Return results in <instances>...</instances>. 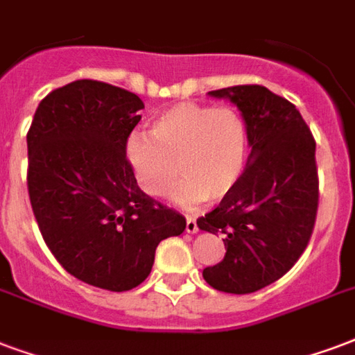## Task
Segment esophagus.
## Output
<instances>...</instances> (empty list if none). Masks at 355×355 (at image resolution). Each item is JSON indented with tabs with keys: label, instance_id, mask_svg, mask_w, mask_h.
I'll return each mask as SVG.
<instances>
[{
	"label": "esophagus",
	"instance_id": "1",
	"mask_svg": "<svg viewBox=\"0 0 355 355\" xmlns=\"http://www.w3.org/2000/svg\"><path fill=\"white\" fill-rule=\"evenodd\" d=\"M185 230H187L189 234L198 232V223H196V218L191 217V215H187V225H185Z\"/></svg>",
	"mask_w": 355,
	"mask_h": 355
}]
</instances>
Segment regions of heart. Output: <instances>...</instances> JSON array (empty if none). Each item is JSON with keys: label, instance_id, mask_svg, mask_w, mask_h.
<instances>
[{"label": "heart", "instance_id": "heart-1", "mask_svg": "<svg viewBox=\"0 0 355 355\" xmlns=\"http://www.w3.org/2000/svg\"><path fill=\"white\" fill-rule=\"evenodd\" d=\"M127 161L144 193L162 198L181 175L174 200L196 206L226 198L247 166L249 129L230 106L180 103L151 123V137L135 132L127 140Z\"/></svg>", "mask_w": 355, "mask_h": 355}]
</instances>
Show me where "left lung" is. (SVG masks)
<instances>
[{"instance_id":"left-lung-1","label":"left lung","mask_w":355,"mask_h":355,"mask_svg":"<svg viewBox=\"0 0 355 355\" xmlns=\"http://www.w3.org/2000/svg\"><path fill=\"white\" fill-rule=\"evenodd\" d=\"M209 95L241 110L252 149L236 189L196 220L200 230L225 234V258L204 269V279L220 292L250 294L288 273L307 249L320 198L316 142L300 110L268 87Z\"/></svg>"}]
</instances>
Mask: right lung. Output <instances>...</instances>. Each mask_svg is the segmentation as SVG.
<instances>
[{"instance_id": "1", "label": "right lung", "mask_w": 355, "mask_h": 355, "mask_svg": "<svg viewBox=\"0 0 355 355\" xmlns=\"http://www.w3.org/2000/svg\"><path fill=\"white\" fill-rule=\"evenodd\" d=\"M144 103L76 80L42 98L28 130V193L44 243L65 271L125 292L146 281L162 239L187 220L137 185L127 140Z\"/></svg>"}]
</instances>
